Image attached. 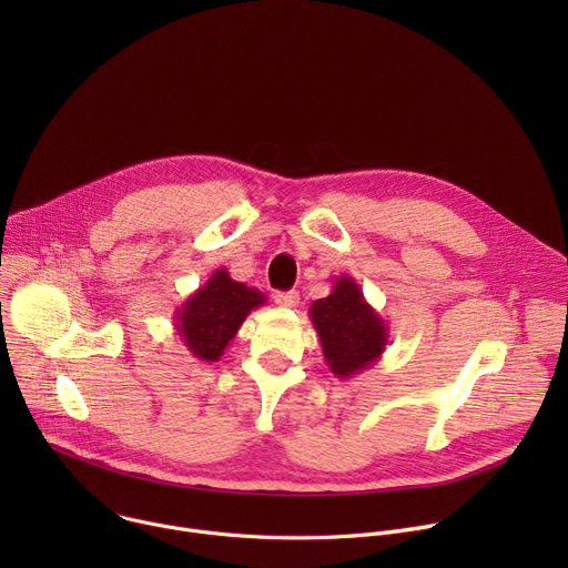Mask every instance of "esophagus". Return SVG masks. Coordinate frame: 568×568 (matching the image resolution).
<instances>
[{"instance_id": "1", "label": "esophagus", "mask_w": 568, "mask_h": 568, "mask_svg": "<svg viewBox=\"0 0 568 568\" xmlns=\"http://www.w3.org/2000/svg\"><path fill=\"white\" fill-rule=\"evenodd\" d=\"M274 301L281 305V307H296L298 305V292H278L274 296Z\"/></svg>"}]
</instances>
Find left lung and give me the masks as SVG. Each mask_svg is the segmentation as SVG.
I'll list each match as a JSON object with an SVG mask.
<instances>
[{
	"instance_id": "left-lung-1",
	"label": "left lung",
	"mask_w": 568,
	"mask_h": 568,
	"mask_svg": "<svg viewBox=\"0 0 568 568\" xmlns=\"http://www.w3.org/2000/svg\"><path fill=\"white\" fill-rule=\"evenodd\" d=\"M323 357L337 377H355L379 362L388 344L386 321L351 276H337L333 292L310 305Z\"/></svg>"
}]
</instances>
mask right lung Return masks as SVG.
I'll return each instance as SVG.
<instances>
[{
	"label": "right lung",
	"instance_id": "right-lung-1",
	"mask_svg": "<svg viewBox=\"0 0 568 568\" xmlns=\"http://www.w3.org/2000/svg\"><path fill=\"white\" fill-rule=\"evenodd\" d=\"M265 303L267 296L261 290L233 281L220 267L175 310V331L193 357L217 362L237 335L242 321Z\"/></svg>",
	"mask_w": 568,
	"mask_h": 568
}]
</instances>
